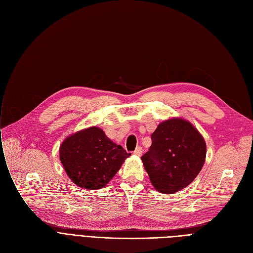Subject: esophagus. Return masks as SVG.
Segmentation results:
<instances>
[{
  "label": "esophagus",
  "mask_w": 253,
  "mask_h": 253,
  "mask_svg": "<svg viewBox=\"0 0 253 253\" xmlns=\"http://www.w3.org/2000/svg\"><path fill=\"white\" fill-rule=\"evenodd\" d=\"M135 156H137V157H140L141 155H142V148L141 147H138V148H136V150L134 151V153H133Z\"/></svg>",
  "instance_id": "34e87169"
}]
</instances>
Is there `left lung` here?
I'll return each instance as SVG.
<instances>
[{
    "instance_id": "1",
    "label": "left lung",
    "mask_w": 253,
    "mask_h": 253,
    "mask_svg": "<svg viewBox=\"0 0 253 253\" xmlns=\"http://www.w3.org/2000/svg\"><path fill=\"white\" fill-rule=\"evenodd\" d=\"M205 158L206 142L200 132L188 120L171 118L153 132L152 145L141 161L153 187L170 195L194 181Z\"/></svg>"
}]
</instances>
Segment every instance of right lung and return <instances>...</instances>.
Returning <instances> with one entry per match:
<instances>
[{
    "label": "right lung",
    "mask_w": 253,
    "mask_h": 253,
    "mask_svg": "<svg viewBox=\"0 0 253 253\" xmlns=\"http://www.w3.org/2000/svg\"><path fill=\"white\" fill-rule=\"evenodd\" d=\"M130 156L96 126L71 134L59 148L66 174L78 187L87 190L105 187Z\"/></svg>",
    "instance_id": "1"
}]
</instances>
